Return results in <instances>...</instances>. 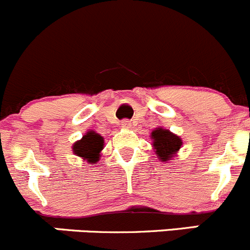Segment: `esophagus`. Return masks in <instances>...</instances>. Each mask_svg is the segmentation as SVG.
I'll return each instance as SVG.
<instances>
[{"label":"esophagus","mask_w":250,"mask_h":250,"mask_svg":"<svg viewBox=\"0 0 250 250\" xmlns=\"http://www.w3.org/2000/svg\"><path fill=\"white\" fill-rule=\"evenodd\" d=\"M121 125H122L123 128H130L132 127V122L128 120H123L122 122H121Z\"/></svg>","instance_id":"34e87169"}]
</instances>
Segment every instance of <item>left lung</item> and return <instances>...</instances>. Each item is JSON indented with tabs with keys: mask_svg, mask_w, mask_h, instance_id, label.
<instances>
[{
	"mask_svg": "<svg viewBox=\"0 0 250 250\" xmlns=\"http://www.w3.org/2000/svg\"><path fill=\"white\" fill-rule=\"evenodd\" d=\"M150 138L152 140L151 145L155 154L162 162H167L176 157L177 152L183 145V142L178 135L162 127L155 128L150 134Z\"/></svg>",
	"mask_w": 250,
	"mask_h": 250,
	"instance_id": "1",
	"label": "left lung"
}]
</instances>
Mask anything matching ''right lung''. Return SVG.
<instances>
[{"label":"right lung","instance_id":"add662e5","mask_svg":"<svg viewBox=\"0 0 250 250\" xmlns=\"http://www.w3.org/2000/svg\"><path fill=\"white\" fill-rule=\"evenodd\" d=\"M104 145V138L99 133L95 130H88L81 140L74 143L72 151L74 155L83 159V161L96 164L100 160Z\"/></svg>","mask_w":250,"mask_h":250}]
</instances>
